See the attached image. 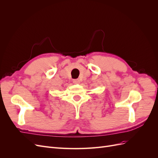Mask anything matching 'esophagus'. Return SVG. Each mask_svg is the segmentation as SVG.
I'll return each instance as SVG.
<instances>
[{"instance_id":"obj_1","label":"esophagus","mask_w":158,"mask_h":158,"mask_svg":"<svg viewBox=\"0 0 158 158\" xmlns=\"http://www.w3.org/2000/svg\"><path fill=\"white\" fill-rule=\"evenodd\" d=\"M80 82V80H78V79H75V80H73V83H74V84H79Z\"/></svg>"}]
</instances>
